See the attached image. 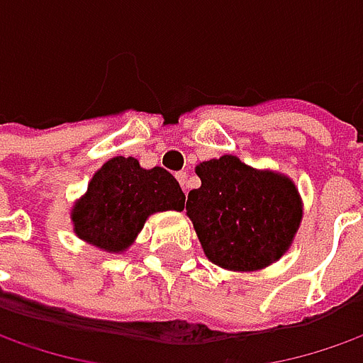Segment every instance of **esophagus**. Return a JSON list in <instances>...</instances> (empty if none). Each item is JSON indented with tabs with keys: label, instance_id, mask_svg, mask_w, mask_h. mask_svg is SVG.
I'll list each match as a JSON object with an SVG mask.
<instances>
[{
	"label": "esophagus",
	"instance_id": "esophagus-1",
	"mask_svg": "<svg viewBox=\"0 0 363 363\" xmlns=\"http://www.w3.org/2000/svg\"><path fill=\"white\" fill-rule=\"evenodd\" d=\"M186 179H189V174L186 172H177V181L181 182V186H182V191L186 193V189H189V184H186Z\"/></svg>",
	"mask_w": 363,
	"mask_h": 363
}]
</instances>
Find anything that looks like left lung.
Segmentation results:
<instances>
[{
	"instance_id": "1",
	"label": "left lung",
	"mask_w": 363,
	"mask_h": 363,
	"mask_svg": "<svg viewBox=\"0 0 363 363\" xmlns=\"http://www.w3.org/2000/svg\"><path fill=\"white\" fill-rule=\"evenodd\" d=\"M201 186L186 213L207 258L228 270H260L291 245L303 207L286 177L260 172L235 156L197 166Z\"/></svg>"
}]
</instances>
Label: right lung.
I'll return each instance as SVG.
<instances>
[{
    "label": "right lung",
    "instance_id": "1",
    "mask_svg": "<svg viewBox=\"0 0 363 363\" xmlns=\"http://www.w3.org/2000/svg\"><path fill=\"white\" fill-rule=\"evenodd\" d=\"M168 209H184L177 179L160 166L144 170L135 158L116 156L95 172L87 195L74 205V233L101 250L121 252L148 215Z\"/></svg>",
    "mask_w": 363,
    "mask_h": 363
}]
</instances>
